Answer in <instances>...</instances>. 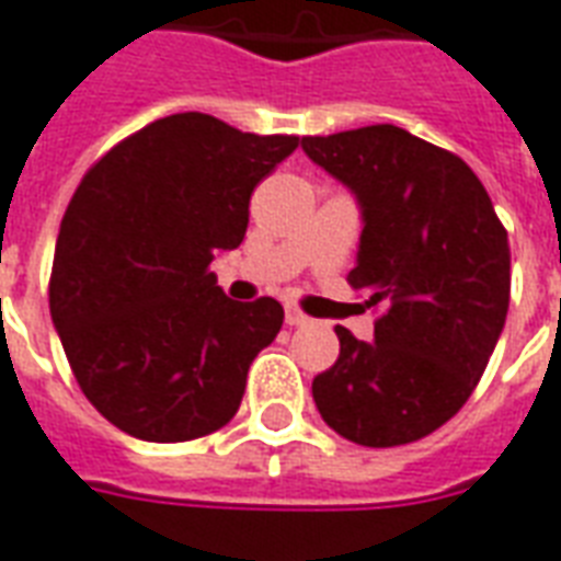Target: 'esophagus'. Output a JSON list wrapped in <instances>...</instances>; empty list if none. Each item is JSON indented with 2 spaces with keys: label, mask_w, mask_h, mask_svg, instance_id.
Instances as JSON below:
<instances>
[{
  "label": "esophagus",
  "mask_w": 561,
  "mask_h": 561,
  "mask_svg": "<svg viewBox=\"0 0 561 561\" xmlns=\"http://www.w3.org/2000/svg\"><path fill=\"white\" fill-rule=\"evenodd\" d=\"M287 323L289 325H311L313 320L308 313H301L299 308H287Z\"/></svg>",
  "instance_id": "1"
}]
</instances>
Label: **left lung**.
<instances>
[{"label": "left lung", "instance_id": "obj_1", "mask_svg": "<svg viewBox=\"0 0 561 561\" xmlns=\"http://www.w3.org/2000/svg\"><path fill=\"white\" fill-rule=\"evenodd\" d=\"M301 147L363 208L347 280L380 308L375 341L335 329L341 353L313 377L317 411L363 447L426 438L474 392L502 335L507 232L478 174L392 123L308 135Z\"/></svg>", "mask_w": 561, "mask_h": 561}]
</instances>
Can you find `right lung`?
<instances>
[{
	"label": "right lung",
	"instance_id": "obj_1",
	"mask_svg": "<svg viewBox=\"0 0 561 561\" xmlns=\"http://www.w3.org/2000/svg\"><path fill=\"white\" fill-rule=\"evenodd\" d=\"M296 147L299 135L186 111L83 174L59 224L50 317L78 387L121 432L178 444L236 416L284 308L226 299L210 262L244 241L253 190Z\"/></svg>",
	"mask_w": 561,
	"mask_h": 561
}]
</instances>
